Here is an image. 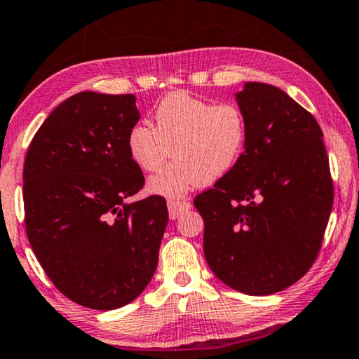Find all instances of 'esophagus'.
Here are the masks:
<instances>
[{
	"instance_id": "esophagus-1",
	"label": "esophagus",
	"mask_w": 359,
	"mask_h": 359,
	"mask_svg": "<svg viewBox=\"0 0 359 359\" xmlns=\"http://www.w3.org/2000/svg\"><path fill=\"white\" fill-rule=\"evenodd\" d=\"M191 209V202L188 201H176V199H170L168 201V212H170V218H178L183 212Z\"/></svg>"
}]
</instances>
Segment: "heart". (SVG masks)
I'll return each instance as SVG.
<instances>
[{
  "mask_svg": "<svg viewBox=\"0 0 359 359\" xmlns=\"http://www.w3.org/2000/svg\"><path fill=\"white\" fill-rule=\"evenodd\" d=\"M154 119L155 128L139 123L128 134L131 158L144 171L162 168L170 152L175 158L149 181L154 194L181 197L197 184L215 183L236 167L246 147V118L231 102L175 92L158 103Z\"/></svg>",
  "mask_w": 359,
  "mask_h": 359,
  "instance_id": "heart-1",
  "label": "heart"
}]
</instances>
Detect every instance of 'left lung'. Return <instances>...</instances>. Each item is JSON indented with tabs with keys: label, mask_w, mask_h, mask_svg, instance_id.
<instances>
[{
	"label": "left lung",
	"mask_w": 359,
	"mask_h": 359,
	"mask_svg": "<svg viewBox=\"0 0 359 359\" xmlns=\"http://www.w3.org/2000/svg\"><path fill=\"white\" fill-rule=\"evenodd\" d=\"M236 102L248 126L240 162L194 197L204 254L236 292L288 288L313 266L334 204L329 157L316 118L277 87L246 82Z\"/></svg>",
	"instance_id": "1"
}]
</instances>
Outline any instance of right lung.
Here are the masks:
<instances>
[{
  "label": "right lung",
  "instance_id": "add662e5",
  "mask_svg": "<svg viewBox=\"0 0 359 359\" xmlns=\"http://www.w3.org/2000/svg\"><path fill=\"white\" fill-rule=\"evenodd\" d=\"M139 118L133 93H76L50 113L25 155L30 246L55 287L90 309L131 303L158 264L167 201L126 204L145 183L128 149Z\"/></svg>",
  "mask_w": 359,
  "mask_h": 359
}]
</instances>
